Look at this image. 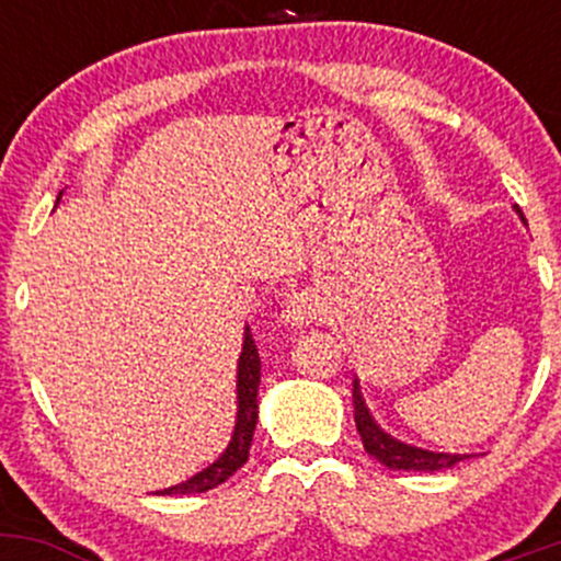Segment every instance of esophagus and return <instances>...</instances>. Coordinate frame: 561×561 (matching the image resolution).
<instances>
[{"label": "esophagus", "mask_w": 561, "mask_h": 561, "mask_svg": "<svg viewBox=\"0 0 561 561\" xmlns=\"http://www.w3.org/2000/svg\"><path fill=\"white\" fill-rule=\"evenodd\" d=\"M317 317H319V300L308 293L289 295V298L285 300V306H282V313H279L282 324L295 327V330H298V327L311 324Z\"/></svg>", "instance_id": "esophagus-1"}]
</instances>
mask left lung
Listing matches in <instances>:
<instances>
[{
  "label": "left lung",
  "mask_w": 561,
  "mask_h": 561,
  "mask_svg": "<svg viewBox=\"0 0 561 561\" xmlns=\"http://www.w3.org/2000/svg\"><path fill=\"white\" fill-rule=\"evenodd\" d=\"M517 210L519 221L527 224L523 210ZM353 420H356L366 454L388 469H401V472H440V469H450L459 465V461L472 459V454H446V450L420 448L411 446V443L398 440V437H392L390 433H385L364 401L358 377H353Z\"/></svg>",
  "instance_id": "1"
}]
</instances>
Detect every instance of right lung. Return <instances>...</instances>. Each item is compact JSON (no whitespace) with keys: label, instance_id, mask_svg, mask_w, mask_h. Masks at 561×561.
<instances>
[{"label":"right lung","instance_id":"right-lung-1","mask_svg":"<svg viewBox=\"0 0 561 561\" xmlns=\"http://www.w3.org/2000/svg\"><path fill=\"white\" fill-rule=\"evenodd\" d=\"M62 192L57 195V203H60ZM259 385H261V356L259 347H255L253 334H250V327H244L242 334V353L237 358V416H234V430H231L229 446L221 450V456L199 469L197 474L179 482V485L163 488L158 495H176V493H205L210 488L227 482L231 474L240 469L244 461H248L250 443H253L255 422H259Z\"/></svg>","mask_w":561,"mask_h":561}]
</instances>
